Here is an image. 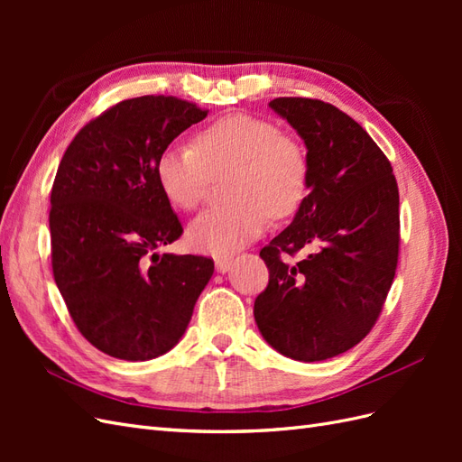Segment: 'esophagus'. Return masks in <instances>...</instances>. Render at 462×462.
Here are the masks:
<instances>
[{
  "mask_svg": "<svg viewBox=\"0 0 462 462\" xmlns=\"http://www.w3.org/2000/svg\"><path fill=\"white\" fill-rule=\"evenodd\" d=\"M231 263H233V258H231V256L216 258V270H217L219 273H226V272L231 268Z\"/></svg>",
  "mask_w": 462,
  "mask_h": 462,
  "instance_id": "1",
  "label": "esophagus"
}]
</instances>
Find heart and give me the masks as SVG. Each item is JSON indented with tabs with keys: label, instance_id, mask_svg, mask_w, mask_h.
Here are the masks:
<instances>
[{
	"label": "heart",
	"instance_id": "obj_1",
	"mask_svg": "<svg viewBox=\"0 0 462 462\" xmlns=\"http://www.w3.org/2000/svg\"><path fill=\"white\" fill-rule=\"evenodd\" d=\"M227 206L206 209L189 227L190 245L227 256L262 233L268 216L289 217L309 192L310 163L295 136L275 123L231 114L208 125L192 144L162 150L156 177L163 194L180 209L199 208L214 177L227 175Z\"/></svg>",
	"mask_w": 462,
	"mask_h": 462
}]
</instances>
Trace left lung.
Wrapping results in <instances>:
<instances>
[{
  "label": "left lung",
  "instance_id": "left-lung-1",
  "mask_svg": "<svg viewBox=\"0 0 462 462\" xmlns=\"http://www.w3.org/2000/svg\"><path fill=\"white\" fill-rule=\"evenodd\" d=\"M270 107L309 150L310 192L260 250L270 282L254 319L282 355L326 360L358 345L380 318L399 260V189L385 153L341 109L312 97H275ZM302 247L309 257L284 260Z\"/></svg>",
  "mask_w": 462,
  "mask_h": 462
}]
</instances>
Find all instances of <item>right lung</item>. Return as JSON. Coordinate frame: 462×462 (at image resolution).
Returning a JSON list of instances; mask_svg holds the SVG:
<instances>
[{
	"label": "right lung",
	"instance_id": "add662e5",
	"mask_svg": "<svg viewBox=\"0 0 462 462\" xmlns=\"http://www.w3.org/2000/svg\"><path fill=\"white\" fill-rule=\"evenodd\" d=\"M206 116L175 96L123 100L77 133L55 173V285L82 337L109 356L136 362L173 348L214 273L206 256L158 253L183 226L156 162Z\"/></svg>",
	"mask_w": 462,
	"mask_h": 462
}]
</instances>
